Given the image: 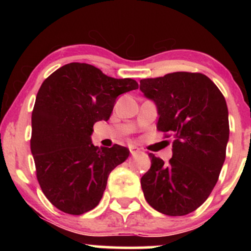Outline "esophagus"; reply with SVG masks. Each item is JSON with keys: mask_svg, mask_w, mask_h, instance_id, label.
Returning a JSON list of instances; mask_svg holds the SVG:
<instances>
[{"mask_svg": "<svg viewBox=\"0 0 251 251\" xmlns=\"http://www.w3.org/2000/svg\"><path fill=\"white\" fill-rule=\"evenodd\" d=\"M129 152H131V154L132 155H134V154H137L138 153V152H139L140 151V150L139 149H138V148H135V146H129Z\"/></svg>", "mask_w": 251, "mask_h": 251, "instance_id": "esophagus-1", "label": "esophagus"}]
</instances>
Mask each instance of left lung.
<instances>
[{"label": "left lung", "mask_w": 251, "mask_h": 251, "mask_svg": "<svg viewBox=\"0 0 251 251\" xmlns=\"http://www.w3.org/2000/svg\"><path fill=\"white\" fill-rule=\"evenodd\" d=\"M140 91L157 106L158 131L174 137L169 164L149 154L151 168L140 179L145 200L164 215H188L211 194L226 160V99L208 76L189 72L143 79Z\"/></svg>", "instance_id": "obj_1"}]
</instances>
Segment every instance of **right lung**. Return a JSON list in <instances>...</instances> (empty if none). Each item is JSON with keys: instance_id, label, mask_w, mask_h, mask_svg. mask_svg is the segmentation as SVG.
<instances>
[{"instance_id": "add662e5", "label": "right lung", "mask_w": 251, "mask_h": 251, "mask_svg": "<svg viewBox=\"0 0 251 251\" xmlns=\"http://www.w3.org/2000/svg\"><path fill=\"white\" fill-rule=\"evenodd\" d=\"M138 88L88 63L72 62L51 73L37 92L31 113L30 150L42 192L70 215L94 209L108 175L127 159V148L92 144L93 125L107 122L120 94Z\"/></svg>"}]
</instances>
